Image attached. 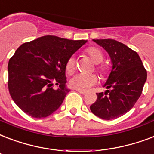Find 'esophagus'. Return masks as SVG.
Returning <instances> with one entry per match:
<instances>
[{"label":"esophagus","mask_w":154,"mask_h":154,"mask_svg":"<svg viewBox=\"0 0 154 154\" xmlns=\"http://www.w3.org/2000/svg\"><path fill=\"white\" fill-rule=\"evenodd\" d=\"M77 91L78 93H80L81 94H83V95H85V94H86V92H85V91H82V90H77Z\"/></svg>","instance_id":"esophagus-1"}]
</instances>
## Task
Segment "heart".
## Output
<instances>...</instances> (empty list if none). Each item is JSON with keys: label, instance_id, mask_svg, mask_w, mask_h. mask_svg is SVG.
I'll use <instances>...</instances> for the list:
<instances>
[{"label": "heart", "instance_id": "1", "mask_svg": "<svg viewBox=\"0 0 154 154\" xmlns=\"http://www.w3.org/2000/svg\"><path fill=\"white\" fill-rule=\"evenodd\" d=\"M90 60L95 64H102L104 60V56L103 52L97 48H89L85 51ZM97 69L101 73H106L107 72V69L104 66H98ZM65 70L68 74H72L75 70V60L73 57L70 58L67 60L65 64ZM98 82V78L95 75H85V74H76L70 79L69 85L73 89L86 91L93 85H94Z\"/></svg>", "mask_w": 154, "mask_h": 154}]
</instances>
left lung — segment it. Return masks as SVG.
<instances>
[{"instance_id": "1", "label": "left lung", "mask_w": 154, "mask_h": 154, "mask_svg": "<svg viewBox=\"0 0 154 154\" xmlns=\"http://www.w3.org/2000/svg\"><path fill=\"white\" fill-rule=\"evenodd\" d=\"M93 41L106 51L112 67L103 85L107 90L97 94L98 98L90 106V111L103 119H116L130 111L139 99L147 72L139 55L124 43L111 38Z\"/></svg>"}]
</instances>
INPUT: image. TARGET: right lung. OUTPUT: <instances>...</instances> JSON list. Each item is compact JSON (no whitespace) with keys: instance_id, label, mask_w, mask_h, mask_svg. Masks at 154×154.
I'll return each instance as SVG.
<instances>
[{"instance_id":"1","label":"right lung","mask_w":154,"mask_h":154,"mask_svg":"<svg viewBox=\"0 0 154 154\" xmlns=\"http://www.w3.org/2000/svg\"><path fill=\"white\" fill-rule=\"evenodd\" d=\"M87 40L46 35L25 43L8 64L11 98L28 116L41 119L55 112L68 93L65 64ZM56 83L57 89H54Z\"/></svg>"}]
</instances>
